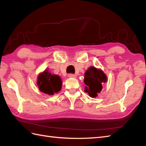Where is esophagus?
Listing matches in <instances>:
<instances>
[{"instance_id": "34e87169", "label": "esophagus", "mask_w": 146, "mask_h": 146, "mask_svg": "<svg viewBox=\"0 0 146 146\" xmlns=\"http://www.w3.org/2000/svg\"><path fill=\"white\" fill-rule=\"evenodd\" d=\"M68 77H69V78H75L76 77V76L75 75H74V74L70 73V74H69V75H68Z\"/></svg>"}]
</instances>
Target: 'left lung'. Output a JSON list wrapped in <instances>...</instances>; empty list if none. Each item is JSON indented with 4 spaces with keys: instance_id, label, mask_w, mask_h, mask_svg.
I'll return each mask as SVG.
<instances>
[{
    "instance_id": "obj_1",
    "label": "left lung",
    "mask_w": 146,
    "mask_h": 146,
    "mask_svg": "<svg viewBox=\"0 0 146 146\" xmlns=\"http://www.w3.org/2000/svg\"><path fill=\"white\" fill-rule=\"evenodd\" d=\"M107 80V76L103 71L94 66L90 67L85 73L84 83L86 85L85 92L88 93L90 97H96L103 88L102 83Z\"/></svg>"
}]
</instances>
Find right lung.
<instances>
[{
	"instance_id": "obj_1",
	"label": "right lung",
	"mask_w": 146,
	"mask_h": 146,
	"mask_svg": "<svg viewBox=\"0 0 146 146\" xmlns=\"http://www.w3.org/2000/svg\"><path fill=\"white\" fill-rule=\"evenodd\" d=\"M37 85L40 91L46 94L52 95L54 93L61 90L62 81L60 76L52 75L49 72L48 70H46L38 75Z\"/></svg>"
}]
</instances>
